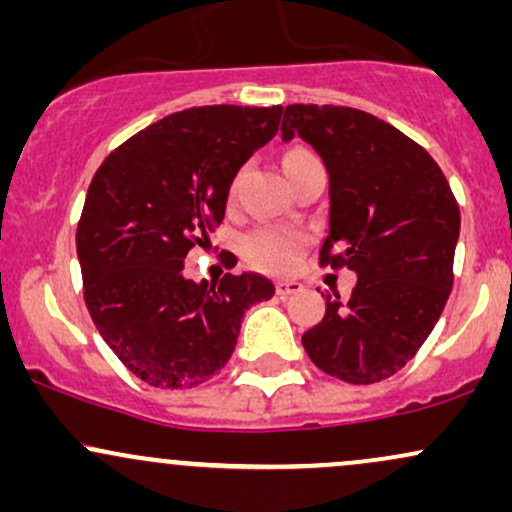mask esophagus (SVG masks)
Returning a JSON list of instances; mask_svg holds the SVG:
<instances>
[{
  "label": "esophagus",
  "mask_w": 512,
  "mask_h": 512,
  "mask_svg": "<svg viewBox=\"0 0 512 512\" xmlns=\"http://www.w3.org/2000/svg\"><path fill=\"white\" fill-rule=\"evenodd\" d=\"M301 291H303L301 281H279V284H276V293H279L281 298L296 296V293H301Z\"/></svg>",
  "instance_id": "34e87169"
}]
</instances>
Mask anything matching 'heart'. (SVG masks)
I'll use <instances>...</instances> for the list:
<instances>
[{
  "label": "heart",
  "mask_w": 512,
  "mask_h": 512,
  "mask_svg": "<svg viewBox=\"0 0 512 512\" xmlns=\"http://www.w3.org/2000/svg\"><path fill=\"white\" fill-rule=\"evenodd\" d=\"M313 156L305 149H289L281 156V166L289 170L296 163L305 161ZM298 248H301V236L291 231H281V228H255L243 238V255L245 260L264 272H286L296 262Z\"/></svg>",
  "instance_id": "heart-1"
}]
</instances>
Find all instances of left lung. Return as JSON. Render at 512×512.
<instances>
[{
	"label": "left lung",
	"instance_id": "8db88e82",
	"mask_svg": "<svg viewBox=\"0 0 512 512\" xmlns=\"http://www.w3.org/2000/svg\"><path fill=\"white\" fill-rule=\"evenodd\" d=\"M296 134L330 175V231L320 262L358 276L349 301L322 293L325 317L303 334V349L332 378L380 383L407 366L443 313L460 207L428 151L375 115L344 105H286L281 139Z\"/></svg>",
	"mask_w": 512,
	"mask_h": 512
}]
</instances>
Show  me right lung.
<instances>
[{"mask_svg": "<svg viewBox=\"0 0 512 512\" xmlns=\"http://www.w3.org/2000/svg\"><path fill=\"white\" fill-rule=\"evenodd\" d=\"M281 105H204L154 122L96 170L76 228L84 301L105 344L154 387H197L236 349L267 276H182L185 257L226 214L231 182L274 137Z\"/></svg>", "mask_w": 512, "mask_h": 512, "instance_id": "right-lung-1", "label": "right lung"}]
</instances>
